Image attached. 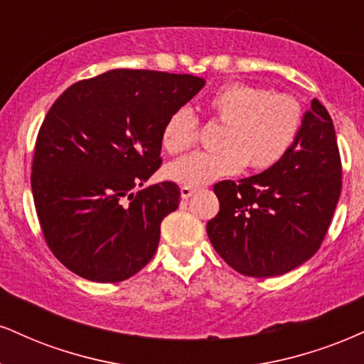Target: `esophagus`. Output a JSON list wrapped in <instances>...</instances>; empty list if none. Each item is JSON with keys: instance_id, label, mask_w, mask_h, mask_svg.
Here are the masks:
<instances>
[{"instance_id": "obj_1", "label": "esophagus", "mask_w": 364, "mask_h": 364, "mask_svg": "<svg viewBox=\"0 0 364 364\" xmlns=\"http://www.w3.org/2000/svg\"><path fill=\"white\" fill-rule=\"evenodd\" d=\"M195 191H196V190H195L193 186H181V198H183V200H188L191 195L195 193Z\"/></svg>"}]
</instances>
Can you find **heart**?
<instances>
[{"mask_svg":"<svg viewBox=\"0 0 364 364\" xmlns=\"http://www.w3.org/2000/svg\"><path fill=\"white\" fill-rule=\"evenodd\" d=\"M205 112L224 125L218 135L220 151L195 152L174 161L166 176L183 186H201L218 178L249 169L264 171L283 159L301 125V107L295 96L271 93L247 82H229L208 96ZM198 118L181 107L166 118L161 144L169 154H183L198 140Z\"/></svg>","mask_w":364,"mask_h":364,"instance_id":"1","label":"heart"}]
</instances>
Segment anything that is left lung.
Masks as SVG:
<instances>
[{"label": "left lung", "mask_w": 364, "mask_h": 364, "mask_svg": "<svg viewBox=\"0 0 364 364\" xmlns=\"http://www.w3.org/2000/svg\"><path fill=\"white\" fill-rule=\"evenodd\" d=\"M343 168L326 107L312 100L295 142L273 168L213 186L220 210L207 224L210 242L237 273L284 274L321 247L341 196Z\"/></svg>", "instance_id": "8db88e82"}]
</instances>
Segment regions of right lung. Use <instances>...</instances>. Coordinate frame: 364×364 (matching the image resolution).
Segmentation results:
<instances>
[{"label": "right lung", "mask_w": 364, "mask_h": 364, "mask_svg": "<svg viewBox=\"0 0 364 364\" xmlns=\"http://www.w3.org/2000/svg\"><path fill=\"white\" fill-rule=\"evenodd\" d=\"M203 86L191 74L113 69L55 100L35 144L32 193L47 246L65 268L117 283L152 259L181 193L173 181L132 190L163 163L166 118Z\"/></svg>", "instance_id": "1"}]
</instances>
